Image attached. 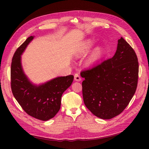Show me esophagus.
Masks as SVG:
<instances>
[{"instance_id": "esophagus-1", "label": "esophagus", "mask_w": 149, "mask_h": 149, "mask_svg": "<svg viewBox=\"0 0 149 149\" xmlns=\"http://www.w3.org/2000/svg\"><path fill=\"white\" fill-rule=\"evenodd\" d=\"M74 80L75 81H81V78L80 77V75L78 74H75L74 75Z\"/></svg>"}]
</instances>
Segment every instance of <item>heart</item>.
<instances>
[{"label":"heart","instance_id":"heart-1","mask_svg":"<svg viewBox=\"0 0 149 149\" xmlns=\"http://www.w3.org/2000/svg\"><path fill=\"white\" fill-rule=\"evenodd\" d=\"M95 42L91 38H88L79 44L75 50V56L80 57L87 54L94 47ZM104 54V48L102 46H97L90 53L86 60L87 65H91L97 62L102 58Z\"/></svg>","mask_w":149,"mask_h":149}]
</instances>
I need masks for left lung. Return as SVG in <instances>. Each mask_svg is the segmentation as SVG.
I'll use <instances>...</instances> for the list:
<instances>
[{
  "label": "left lung",
  "instance_id": "1",
  "mask_svg": "<svg viewBox=\"0 0 149 149\" xmlns=\"http://www.w3.org/2000/svg\"><path fill=\"white\" fill-rule=\"evenodd\" d=\"M138 61L133 49L122 37L112 58L81 73L85 106L95 116L111 119L121 113L137 88Z\"/></svg>",
  "mask_w": 149,
  "mask_h": 149
}]
</instances>
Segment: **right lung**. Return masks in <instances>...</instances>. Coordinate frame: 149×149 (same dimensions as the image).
<instances>
[{"label":"right lung","instance_id":"1","mask_svg":"<svg viewBox=\"0 0 149 149\" xmlns=\"http://www.w3.org/2000/svg\"><path fill=\"white\" fill-rule=\"evenodd\" d=\"M34 38H28L16 50L13 57L11 90L15 99L28 115L47 121L52 118L59 111L62 95L71 86L74 76L70 75L57 77L43 83H33L24 71L21 56Z\"/></svg>","mask_w":149,"mask_h":149}]
</instances>
